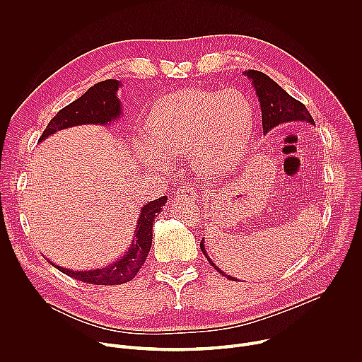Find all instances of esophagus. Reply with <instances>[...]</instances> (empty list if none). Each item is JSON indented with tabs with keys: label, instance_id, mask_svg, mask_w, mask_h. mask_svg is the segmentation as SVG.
I'll list each match as a JSON object with an SVG mask.
<instances>
[{
	"label": "esophagus",
	"instance_id": "obj_1",
	"mask_svg": "<svg viewBox=\"0 0 362 362\" xmlns=\"http://www.w3.org/2000/svg\"><path fill=\"white\" fill-rule=\"evenodd\" d=\"M177 199H183V197H189V199H194L196 194H197V190L194 187H190V186H182L179 190H177Z\"/></svg>",
	"mask_w": 362,
	"mask_h": 362
}]
</instances>
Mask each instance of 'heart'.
<instances>
[{"mask_svg": "<svg viewBox=\"0 0 362 362\" xmlns=\"http://www.w3.org/2000/svg\"><path fill=\"white\" fill-rule=\"evenodd\" d=\"M253 124L252 107L238 90L221 93L183 88L154 105L146 130L150 141L165 154L190 150L192 160L209 177H221L236 163ZM148 168H160L163 159L144 148Z\"/></svg>", "mask_w": 362, "mask_h": 362, "instance_id": "b5f03b06", "label": "heart"}]
</instances>
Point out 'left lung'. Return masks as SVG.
I'll use <instances>...</instances> for the list:
<instances>
[{
  "mask_svg": "<svg viewBox=\"0 0 362 362\" xmlns=\"http://www.w3.org/2000/svg\"><path fill=\"white\" fill-rule=\"evenodd\" d=\"M243 74L252 81V86L255 88V93L257 95V100H259L261 105V112H262V129L264 133L271 132L274 127L284 124V123H291V122H306L309 124H314L315 122L313 116L309 115L306 107L302 105L300 101L289 95L279 84H276L269 76L265 73L256 71V70H247L243 71ZM200 249L203 255L206 256V259L209 261V264L223 276H226L229 281H238L236 278L225 274L221 268L215 265V262L211 259V256L208 255L204 249V239L200 242Z\"/></svg>",
  "mask_w": 362,
  "mask_h": 362,
  "instance_id": "left-lung-1",
  "label": "left lung"
}]
</instances>
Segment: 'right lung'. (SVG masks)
<instances>
[{"mask_svg":"<svg viewBox=\"0 0 362 362\" xmlns=\"http://www.w3.org/2000/svg\"><path fill=\"white\" fill-rule=\"evenodd\" d=\"M122 87L119 80H105L90 87L81 97L70 103L62 109L53 119L49 120L45 130L42 132L40 141L56 132L81 126V124H100L107 126L116 122L122 116V105L117 97V90ZM168 202L166 196L151 200L141 206V211L134 229L133 240L129 249L120 259L109 264L105 268L88 269V271H73L56 265L54 262L45 259L57 268L60 272L77 281L93 284V285H122L132 281L139 269L143 267L153 239V223Z\"/></svg>","mask_w":362,"mask_h":362,"instance_id":"obj_1","label":"right lung"}]
</instances>
